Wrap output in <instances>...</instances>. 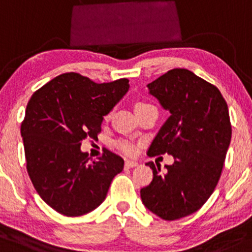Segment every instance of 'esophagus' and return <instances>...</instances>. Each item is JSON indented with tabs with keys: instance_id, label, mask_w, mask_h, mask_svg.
<instances>
[{
	"instance_id": "esophagus-1",
	"label": "esophagus",
	"mask_w": 252,
	"mask_h": 252,
	"mask_svg": "<svg viewBox=\"0 0 252 252\" xmlns=\"http://www.w3.org/2000/svg\"><path fill=\"white\" fill-rule=\"evenodd\" d=\"M137 165H138V163L134 162V160L127 159L126 162H125V166H126V168H134V166H137Z\"/></svg>"
}]
</instances>
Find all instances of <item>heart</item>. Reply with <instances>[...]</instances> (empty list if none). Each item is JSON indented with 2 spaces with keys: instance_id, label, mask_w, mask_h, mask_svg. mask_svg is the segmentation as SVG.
<instances>
[{
  "instance_id": "b5f03b06",
  "label": "heart",
  "mask_w": 252,
  "mask_h": 252,
  "mask_svg": "<svg viewBox=\"0 0 252 252\" xmlns=\"http://www.w3.org/2000/svg\"><path fill=\"white\" fill-rule=\"evenodd\" d=\"M145 106H149V104H145V103H138L137 106H135V109H139V108H143V107ZM109 118V114L107 115L106 119ZM115 146L120 150L121 152H124V154L126 155H133L135 152V146L133 144L131 143V141L126 140V139H119L117 143H115Z\"/></svg>"
}]
</instances>
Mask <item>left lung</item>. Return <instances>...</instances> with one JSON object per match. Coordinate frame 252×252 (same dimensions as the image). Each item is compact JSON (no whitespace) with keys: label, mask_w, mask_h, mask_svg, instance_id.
Instances as JSON below:
<instances>
[{"label":"left lung","mask_w":252,"mask_h":252,"mask_svg":"<svg viewBox=\"0 0 252 252\" xmlns=\"http://www.w3.org/2000/svg\"><path fill=\"white\" fill-rule=\"evenodd\" d=\"M149 93L170 117L148 150L150 157L175 158L166 171L152 162L154 179L140 189L145 207L164 220H176L202 207L216 189L232 128L221 93L187 69H172L148 84Z\"/></svg>","instance_id":"left-lung-1"}]
</instances>
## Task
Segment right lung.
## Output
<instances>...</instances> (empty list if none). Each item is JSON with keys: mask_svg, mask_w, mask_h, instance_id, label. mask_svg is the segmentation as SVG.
I'll return each mask as SVG.
<instances>
[{"mask_svg": "<svg viewBox=\"0 0 252 252\" xmlns=\"http://www.w3.org/2000/svg\"><path fill=\"white\" fill-rule=\"evenodd\" d=\"M127 78L95 83L76 72L59 75L28 101L21 124L27 172L50 207L66 217L89 213L106 199L124 159L104 150L89 163L82 140L97 138L104 115L128 92Z\"/></svg>", "mask_w": 252, "mask_h": 252, "instance_id": "add662e5", "label": "right lung"}]
</instances>
